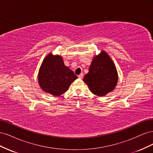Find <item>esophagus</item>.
<instances>
[{"mask_svg": "<svg viewBox=\"0 0 153 153\" xmlns=\"http://www.w3.org/2000/svg\"><path fill=\"white\" fill-rule=\"evenodd\" d=\"M83 76H84V74H83V73H81L80 75H79L78 76V78H80V79H82V78H83Z\"/></svg>", "mask_w": 153, "mask_h": 153, "instance_id": "34e87169", "label": "esophagus"}]
</instances>
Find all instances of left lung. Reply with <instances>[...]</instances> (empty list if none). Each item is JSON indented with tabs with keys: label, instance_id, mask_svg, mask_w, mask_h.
<instances>
[{
	"label": "left lung",
	"instance_id": "left-lung-1",
	"mask_svg": "<svg viewBox=\"0 0 153 153\" xmlns=\"http://www.w3.org/2000/svg\"><path fill=\"white\" fill-rule=\"evenodd\" d=\"M118 74L112 60L104 51L96 55L84 76V82L94 94L103 96L112 91L117 85Z\"/></svg>",
	"mask_w": 153,
	"mask_h": 153
}]
</instances>
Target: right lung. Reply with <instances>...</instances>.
<instances>
[{
	"label": "right lung",
	"mask_w": 153,
	"mask_h": 153,
	"mask_svg": "<svg viewBox=\"0 0 153 153\" xmlns=\"http://www.w3.org/2000/svg\"><path fill=\"white\" fill-rule=\"evenodd\" d=\"M76 78L73 71L64 65L62 57L52 53L45 58L38 73V82L41 89L54 96L66 92Z\"/></svg>",
	"instance_id": "add662e5"
}]
</instances>
